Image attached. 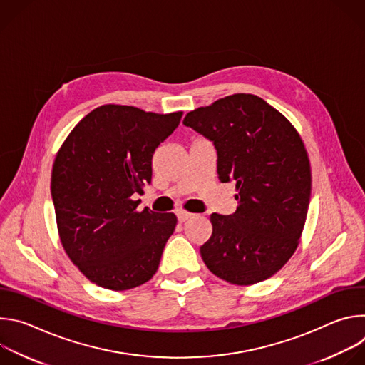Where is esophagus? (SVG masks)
Returning <instances> with one entry per match:
<instances>
[{
  "label": "esophagus",
  "mask_w": 365,
  "mask_h": 365,
  "mask_svg": "<svg viewBox=\"0 0 365 365\" xmlns=\"http://www.w3.org/2000/svg\"><path fill=\"white\" fill-rule=\"evenodd\" d=\"M176 215H178L179 222H185V221H187L189 218L193 217V214H189V212H186V211H179Z\"/></svg>",
  "instance_id": "1"
}]
</instances>
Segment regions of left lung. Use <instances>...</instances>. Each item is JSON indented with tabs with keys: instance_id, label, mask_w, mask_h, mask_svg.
<instances>
[{
	"instance_id": "left-lung-1",
	"label": "left lung",
	"mask_w": 365,
	"mask_h": 365,
	"mask_svg": "<svg viewBox=\"0 0 365 365\" xmlns=\"http://www.w3.org/2000/svg\"><path fill=\"white\" fill-rule=\"evenodd\" d=\"M183 124L212 141L222 183L235 182L231 215L212 214L200 247L206 267L238 286L276 274L293 255L310 202V165L294 127L269 103L235 93L190 111Z\"/></svg>"
}]
</instances>
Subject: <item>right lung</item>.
<instances>
[{
    "instance_id": "1",
    "label": "right lung",
    "mask_w": 365,
    "mask_h": 365,
    "mask_svg": "<svg viewBox=\"0 0 365 365\" xmlns=\"http://www.w3.org/2000/svg\"><path fill=\"white\" fill-rule=\"evenodd\" d=\"M183 113L102 106L68 135L51 170L58 230L72 263L92 283L128 290L158 272L175 214L137 211L151 183L153 154Z\"/></svg>"
}]
</instances>
